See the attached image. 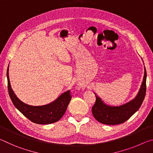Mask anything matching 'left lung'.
I'll use <instances>...</instances> for the list:
<instances>
[{"label": "left lung", "mask_w": 153, "mask_h": 153, "mask_svg": "<svg viewBox=\"0 0 153 153\" xmlns=\"http://www.w3.org/2000/svg\"><path fill=\"white\" fill-rule=\"evenodd\" d=\"M146 71L144 69V76L141 88L135 98L121 106H108L105 105L98 97L92 106V113L97 121L106 125H118L126 122L137 110L143 102L146 90Z\"/></svg>", "instance_id": "1"}]
</instances>
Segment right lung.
Returning <instances> with one entry per match:
<instances>
[{
	"instance_id": "1",
	"label": "right lung",
	"mask_w": 153,
	"mask_h": 153,
	"mask_svg": "<svg viewBox=\"0 0 153 153\" xmlns=\"http://www.w3.org/2000/svg\"><path fill=\"white\" fill-rule=\"evenodd\" d=\"M9 67L7 68V88L12 102L19 111L30 121L37 124H50L57 122L62 118L66 112L68 105L72 98L71 91L61 95L56 101L41 106H32L24 104L17 98L10 85Z\"/></svg>"
}]
</instances>
